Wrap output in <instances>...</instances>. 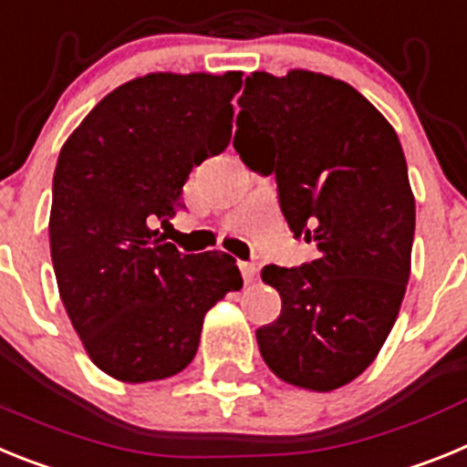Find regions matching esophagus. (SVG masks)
I'll return each instance as SVG.
<instances>
[{"instance_id":"34e87169","label":"esophagus","mask_w":467,"mask_h":467,"mask_svg":"<svg viewBox=\"0 0 467 467\" xmlns=\"http://www.w3.org/2000/svg\"><path fill=\"white\" fill-rule=\"evenodd\" d=\"M239 273H242V279H244L246 284H251V282H254V279H256L258 265H256V263L242 261V263H239Z\"/></svg>"}]
</instances>
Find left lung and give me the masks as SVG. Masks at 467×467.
Wrapping results in <instances>:
<instances>
[{"instance_id":"1","label":"left lung","mask_w":467,"mask_h":467,"mask_svg":"<svg viewBox=\"0 0 467 467\" xmlns=\"http://www.w3.org/2000/svg\"><path fill=\"white\" fill-rule=\"evenodd\" d=\"M234 150L270 176L294 237L317 261L263 267L282 315L256 331L275 376L331 392L362 374L400 315L416 228L407 160L390 121L322 72H254L239 96Z\"/></svg>"}]
</instances>
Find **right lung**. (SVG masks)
<instances>
[{"instance_id": "right-lung-1", "label": "right lung", "mask_w": 467, "mask_h": 467, "mask_svg": "<svg viewBox=\"0 0 467 467\" xmlns=\"http://www.w3.org/2000/svg\"><path fill=\"white\" fill-rule=\"evenodd\" d=\"M242 72H150L108 93L60 148L48 242L65 312L91 362L124 383L197 355L204 315L242 289L223 251L181 254L152 228L192 166L228 148Z\"/></svg>"}]
</instances>
